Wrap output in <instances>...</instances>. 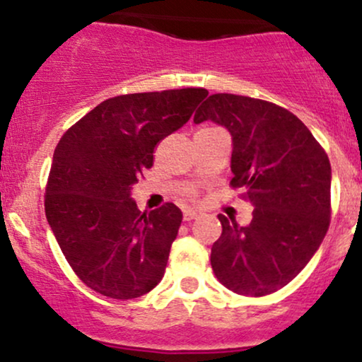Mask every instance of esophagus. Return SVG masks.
Listing matches in <instances>:
<instances>
[{
  "mask_svg": "<svg viewBox=\"0 0 362 362\" xmlns=\"http://www.w3.org/2000/svg\"><path fill=\"white\" fill-rule=\"evenodd\" d=\"M199 214H201V213H199V211L185 209V211H184V221H192V219L197 218Z\"/></svg>",
  "mask_w": 362,
  "mask_h": 362,
  "instance_id": "obj_1",
  "label": "esophagus"
}]
</instances>
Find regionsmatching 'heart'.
<instances>
[{"mask_svg":"<svg viewBox=\"0 0 362 362\" xmlns=\"http://www.w3.org/2000/svg\"><path fill=\"white\" fill-rule=\"evenodd\" d=\"M187 195H192V192H189V194H187Z\"/></svg>","mask_w":362,"mask_h":362,"instance_id":"1","label":"heart"}]
</instances>
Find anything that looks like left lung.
Masks as SVG:
<instances>
[{"label":"left lung","mask_w":362,"mask_h":362,"mask_svg":"<svg viewBox=\"0 0 362 362\" xmlns=\"http://www.w3.org/2000/svg\"><path fill=\"white\" fill-rule=\"evenodd\" d=\"M204 120L230 131V185L255 207L248 226L218 216L223 233L211 248L213 271L242 296L276 293L305 269L330 226L325 149L296 115L259 98L211 95L194 115L195 124Z\"/></svg>","instance_id":"8db88e82"}]
</instances>
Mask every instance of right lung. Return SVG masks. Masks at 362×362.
<instances>
[{
	"label": "right lung",
	"instance_id": "obj_1",
	"mask_svg": "<svg viewBox=\"0 0 362 362\" xmlns=\"http://www.w3.org/2000/svg\"><path fill=\"white\" fill-rule=\"evenodd\" d=\"M206 97L204 88L119 95L73 124L54 149L45 216L74 274L103 296L139 298L163 277L182 211L165 202L141 213L129 195L153 167L158 143Z\"/></svg>",
	"mask_w": 362,
	"mask_h": 362
}]
</instances>
